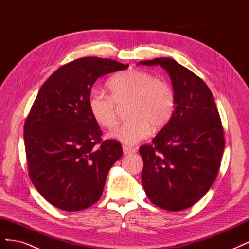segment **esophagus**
Instances as JSON below:
<instances>
[{
    "label": "esophagus",
    "mask_w": 249,
    "mask_h": 249,
    "mask_svg": "<svg viewBox=\"0 0 249 249\" xmlns=\"http://www.w3.org/2000/svg\"><path fill=\"white\" fill-rule=\"evenodd\" d=\"M123 149H124V155H131V154L136 153V149H135L134 147L127 146V145H124V146H123Z\"/></svg>",
    "instance_id": "obj_1"
}]
</instances>
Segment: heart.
Here are the masks:
<instances>
[{
    "label": "heart",
    "instance_id": "obj_1",
    "mask_svg": "<svg viewBox=\"0 0 249 249\" xmlns=\"http://www.w3.org/2000/svg\"><path fill=\"white\" fill-rule=\"evenodd\" d=\"M110 96L101 91L90 93L88 108L95 122L106 129L117 124L116 104L130 101V119L120 124L110 134L125 144H135L147 137L152 125L161 129L175 111L176 96L168 83L156 79L144 71L129 70L119 72L108 82Z\"/></svg>",
    "mask_w": 249,
    "mask_h": 249
}]
</instances>
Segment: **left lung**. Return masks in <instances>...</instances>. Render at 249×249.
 <instances>
[{"instance_id":"obj_1","label":"left lung","mask_w":249,"mask_h":249,"mask_svg":"<svg viewBox=\"0 0 249 249\" xmlns=\"http://www.w3.org/2000/svg\"><path fill=\"white\" fill-rule=\"evenodd\" d=\"M160 65L171 79L176 107L169 122L142 145L141 180L149 200L167 211L192 207L213 185L225 145L211 90L198 76L169 58L139 62Z\"/></svg>"}]
</instances>
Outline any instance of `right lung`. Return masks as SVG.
Wrapping results in <instances>:
<instances>
[{
	"label": "right lung",
	"mask_w": 249,
	"mask_h": 249,
	"mask_svg": "<svg viewBox=\"0 0 249 249\" xmlns=\"http://www.w3.org/2000/svg\"><path fill=\"white\" fill-rule=\"evenodd\" d=\"M127 67L111 59L80 58L53 72L37 94L24 126L28 172L56 208L74 212L92 206L123 156L119 141L102 139L88 99L97 79Z\"/></svg>",
	"instance_id": "obj_1"
}]
</instances>
